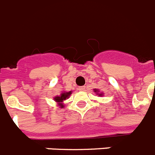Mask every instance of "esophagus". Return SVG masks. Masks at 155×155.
<instances>
[{
	"instance_id": "esophagus-1",
	"label": "esophagus",
	"mask_w": 155,
	"mask_h": 155,
	"mask_svg": "<svg viewBox=\"0 0 155 155\" xmlns=\"http://www.w3.org/2000/svg\"><path fill=\"white\" fill-rule=\"evenodd\" d=\"M84 89H85L84 86H81V87H79V90H80V91H84Z\"/></svg>"
}]
</instances>
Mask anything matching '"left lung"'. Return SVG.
<instances>
[{
	"label": "left lung",
	"instance_id": "obj_1",
	"mask_svg": "<svg viewBox=\"0 0 155 155\" xmlns=\"http://www.w3.org/2000/svg\"><path fill=\"white\" fill-rule=\"evenodd\" d=\"M94 92H97V90L94 89ZM98 95H99V96H100V95H102V94H98Z\"/></svg>",
	"mask_w": 155,
	"mask_h": 155
}]
</instances>
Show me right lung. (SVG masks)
Segmentation results:
<instances>
[{
    "instance_id": "1",
    "label": "right lung",
    "mask_w": 155,
    "mask_h": 155,
    "mask_svg": "<svg viewBox=\"0 0 155 155\" xmlns=\"http://www.w3.org/2000/svg\"><path fill=\"white\" fill-rule=\"evenodd\" d=\"M71 94V91H69V92H65V93H62V94L60 95V96H57L54 98L56 102H62L64 100H65L66 98H68V96H70V94ZM61 105V107H63V105L60 104Z\"/></svg>"
}]
</instances>
